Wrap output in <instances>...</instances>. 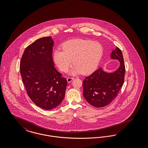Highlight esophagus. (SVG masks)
<instances>
[{
    "mask_svg": "<svg viewBox=\"0 0 148 148\" xmlns=\"http://www.w3.org/2000/svg\"><path fill=\"white\" fill-rule=\"evenodd\" d=\"M74 78L72 77H68L66 79L67 82H68V83H70V82H71L73 80H74Z\"/></svg>",
    "mask_w": 148,
    "mask_h": 148,
    "instance_id": "obj_1",
    "label": "esophagus"
}]
</instances>
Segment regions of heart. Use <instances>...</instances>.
Instances as JSON below:
<instances>
[{
	"label": "heart",
	"mask_w": 148,
	"mask_h": 148,
	"mask_svg": "<svg viewBox=\"0 0 148 148\" xmlns=\"http://www.w3.org/2000/svg\"><path fill=\"white\" fill-rule=\"evenodd\" d=\"M103 55L102 45L91 40L77 39L66 41L62 45V50L56 49L53 53L54 62L63 72L74 65L71 74H89L95 71Z\"/></svg>",
	"instance_id": "1"
}]
</instances>
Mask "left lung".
Here are the masks:
<instances>
[{"label":"left lung","mask_w":148,"mask_h":148,"mask_svg":"<svg viewBox=\"0 0 148 148\" xmlns=\"http://www.w3.org/2000/svg\"><path fill=\"white\" fill-rule=\"evenodd\" d=\"M110 57L118 60L119 68L108 73L100 68L83 81V96L92 106L101 108L109 105L118 95L124 82L125 64L121 50L116 47L113 50Z\"/></svg>","instance_id":"obj_1"}]
</instances>
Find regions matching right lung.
<instances>
[{"instance_id":"1","label":"right lung","mask_w":148,"mask_h":148,"mask_svg":"<svg viewBox=\"0 0 148 148\" xmlns=\"http://www.w3.org/2000/svg\"><path fill=\"white\" fill-rule=\"evenodd\" d=\"M54 41L42 38L25 49L20 71L27 93L35 105L49 110L59 106L65 97L66 78L56 71L53 62Z\"/></svg>"}]
</instances>
